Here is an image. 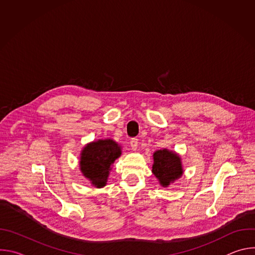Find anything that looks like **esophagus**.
I'll return each instance as SVG.
<instances>
[{
	"label": "esophagus",
	"mask_w": 255,
	"mask_h": 255,
	"mask_svg": "<svg viewBox=\"0 0 255 255\" xmlns=\"http://www.w3.org/2000/svg\"><path fill=\"white\" fill-rule=\"evenodd\" d=\"M130 146L133 150H136L138 147V139L137 138H132L130 140Z\"/></svg>",
	"instance_id": "esophagus-1"
}]
</instances>
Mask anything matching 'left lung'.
<instances>
[{
	"label": "left lung",
	"mask_w": 255,
	"mask_h": 255,
	"mask_svg": "<svg viewBox=\"0 0 255 255\" xmlns=\"http://www.w3.org/2000/svg\"><path fill=\"white\" fill-rule=\"evenodd\" d=\"M153 159L152 172L158 178L161 186L167 187L183 174L180 158L174 152L167 149L158 150L154 152Z\"/></svg>",
	"instance_id": "8db88e82"
}]
</instances>
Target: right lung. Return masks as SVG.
Returning <instances> with one entry per match:
<instances>
[{
	"mask_svg": "<svg viewBox=\"0 0 255 255\" xmlns=\"http://www.w3.org/2000/svg\"><path fill=\"white\" fill-rule=\"evenodd\" d=\"M121 155L119 145L111 140H99L88 144L81 156V170L98 188L106 185L111 164Z\"/></svg>",
	"mask_w": 255,
	"mask_h": 255,
	"instance_id": "1",
	"label": "right lung"
}]
</instances>
